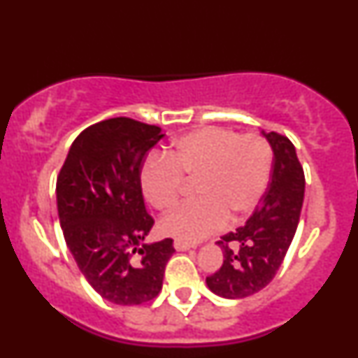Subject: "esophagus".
Here are the masks:
<instances>
[{
    "label": "esophagus",
    "instance_id": "obj_1",
    "mask_svg": "<svg viewBox=\"0 0 358 358\" xmlns=\"http://www.w3.org/2000/svg\"><path fill=\"white\" fill-rule=\"evenodd\" d=\"M173 247H175V250H178V252H186V250H189L192 245L187 244V243L180 241V239H175V241H173Z\"/></svg>",
    "mask_w": 358,
    "mask_h": 358
}]
</instances>
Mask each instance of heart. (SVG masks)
<instances>
[{
	"instance_id": "obj_1",
	"label": "heart",
	"mask_w": 358,
	"mask_h": 358,
	"mask_svg": "<svg viewBox=\"0 0 358 358\" xmlns=\"http://www.w3.org/2000/svg\"><path fill=\"white\" fill-rule=\"evenodd\" d=\"M274 155L255 134L203 127L181 136L164 157L147 158L141 169L145 199L159 211L178 203L194 183V203L161 219L159 229L183 243H197L249 216L268 191Z\"/></svg>"
}]
</instances>
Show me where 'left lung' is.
Segmentation results:
<instances>
[{"instance_id":"left-lung-1","label":"left lung","mask_w":358,"mask_h":358,"mask_svg":"<svg viewBox=\"0 0 358 358\" xmlns=\"http://www.w3.org/2000/svg\"><path fill=\"white\" fill-rule=\"evenodd\" d=\"M262 134L274 152L268 192L243 227L220 236L216 244L224 252V263L217 272L206 277L208 288L225 299L252 296L271 283L301 217L305 177L296 148L282 134Z\"/></svg>"}]
</instances>
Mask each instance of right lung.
<instances>
[{"instance_id":"add662e5","label":"right lung","mask_w":358,"mask_h":358,"mask_svg":"<svg viewBox=\"0 0 358 358\" xmlns=\"http://www.w3.org/2000/svg\"><path fill=\"white\" fill-rule=\"evenodd\" d=\"M161 128L128 117L95 123L71 144L56 183L57 214L69 250L99 294L139 305L159 294L171 238L142 244L155 224L141 187L145 155Z\"/></svg>"}]
</instances>
